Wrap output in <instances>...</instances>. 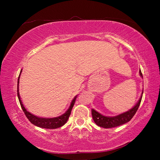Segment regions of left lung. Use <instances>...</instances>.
I'll list each match as a JSON object with an SVG mask.
<instances>
[{"label": "left lung", "mask_w": 160, "mask_h": 160, "mask_svg": "<svg viewBox=\"0 0 160 160\" xmlns=\"http://www.w3.org/2000/svg\"><path fill=\"white\" fill-rule=\"evenodd\" d=\"M140 76L141 77H143L141 71H139ZM143 90L142 92V95L140 98V99L136 104L135 105V106L132 108H131L127 112L122 113L121 114L115 116V117H106L100 114V113H98V111H96L94 109H92V118L94 122H95V124L103 128H115V127H118L127 123V122H130V119L133 117V116L135 114L136 111L138 109V107L141 104V99H142V95H143Z\"/></svg>", "instance_id": "8db88e82"}]
</instances>
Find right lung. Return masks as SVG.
<instances>
[{
	"mask_svg": "<svg viewBox=\"0 0 160 160\" xmlns=\"http://www.w3.org/2000/svg\"><path fill=\"white\" fill-rule=\"evenodd\" d=\"M21 73H22V70L20 71V73H19L18 81H17V83H18V84H17V96H18L19 101L22 107V109L24 113H25L26 117L28 118V120H29L32 124H34V125L39 127V128H45V129H56L64 125V124L67 122L68 119L70 115H71L72 108H73L74 103H75L77 95H76L75 97H74L73 100H72L71 105H70L68 109L66 111V112L63 113L62 115L60 116V117H54V118H42V117H36V116L32 114L31 113H30L29 111L26 110L20 99V96H19V77H20Z\"/></svg>",
	"mask_w": 160,
	"mask_h": 160,
	"instance_id": "add662e5",
	"label": "right lung"
}]
</instances>
